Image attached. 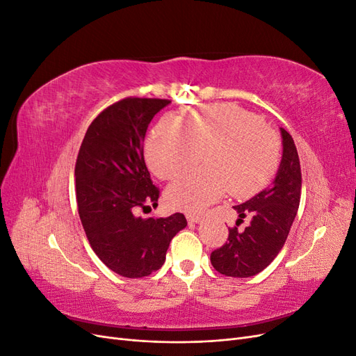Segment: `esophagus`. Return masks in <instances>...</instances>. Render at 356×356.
<instances>
[{"label": "esophagus", "instance_id": "34e87169", "mask_svg": "<svg viewBox=\"0 0 356 356\" xmlns=\"http://www.w3.org/2000/svg\"><path fill=\"white\" fill-rule=\"evenodd\" d=\"M203 220V217L202 215H196V213H187V221L190 222V224H197V222H200Z\"/></svg>", "mask_w": 356, "mask_h": 356}]
</instances>
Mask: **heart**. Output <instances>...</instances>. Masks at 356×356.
<instances>
[{"label":"heart","instance_id":"obj_1","mask_svg":"<svg viewBox=\"0 0 356 356\" xmlns=\"http://www.w3.org/2000/svg\"><path fill=\"white\" fill-rule=\"evenodd\" d=\"M279 149L276 134L257 115L217 104L188 111L182 122L161 118L147 141V160L156 175L174 179L196 166L203 153L207 168L168 188L172 204L200 211L227 191L242 197L261 188L277 166Z\"/></svg>","mask_w":356,"mask_h":356}]
</instances>
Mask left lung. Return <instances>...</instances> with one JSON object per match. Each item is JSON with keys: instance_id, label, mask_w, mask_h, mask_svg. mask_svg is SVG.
<instances>
[{"instance_id": "obj_1", "label": "left lung", "mask_w": 356, "mask_h": 356, "mask_svg": "<svg viewBox=\"0 0 356 356\" xmlns=\"http://www.w3.org/2000/svg\"><path fill=\"white\" fill-rule=\"evenodd\" d=\"M282 159L270 187L236 204L239 218H250L246 227L229 229V239L211 254L213 268L232 277H251L270 264L288 238L301 196V170L294 139L281 127Z\"/></svg>"}]
</instances>
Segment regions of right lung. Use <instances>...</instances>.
<instances>
[{
    "label": "right lung",
    "instance_id": "obj_1",
    "mask_svg": "<svg viewBox=\"0 0 356 356\" xmlns=\"http://www.w3.org/2000/svg\"><path fill=\"white\" fill-rule=\"evenodd\" d=\"M168 99L126 98L95 118L75 163L79 213L89 243L117 275L144 277L163 266L174 236L187 225L182 213L143 218L157 207L159 188L145 166L143 144L153 117Z\"/></svg>",
    "mask_w": 356,
    "mask_h": 356
}]
</instances>
